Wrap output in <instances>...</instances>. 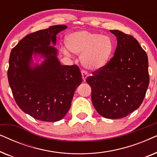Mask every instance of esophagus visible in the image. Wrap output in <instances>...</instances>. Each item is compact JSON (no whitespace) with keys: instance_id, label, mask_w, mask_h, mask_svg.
I'll return each mask as SVG.
<instances>
[{"instance_id":"esophagus-1","label":"esophagus","mask_w":157,"mask_h":157,"mask_svg":"<svg viewBox=\"0 0 157 157\" xmlns=\"http://www.w3.org/2000/svg\"><path fill=\"white\" fill-rule=\"evenodd\" d=\"M81 74H82L83 81H85L86 79V78L88 77V76H89V74H88L87 71H81Z\"/></svg>"}]
</instances>
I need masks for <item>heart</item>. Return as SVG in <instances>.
<instances>
[{
	"label": "heart",
	"mask_w": 157,
	"mask_h": 157,
	"mask_svg": "<svg viewBox=\"0 0 157 157\" xmlns=\"http://www.w3.org/2000/svg\"><path fill=\"white\" fill-rule=\"evenodd\" d=\"M66 48L71 52L81 56L83 67L96 71L102 68L108 62L113 49V43L110 36L100 35L87 31H79L66 36ZM64 55L70 56L67 50L63 49Z\"/></svg>",
	"instance_id": "obj_1"
}]
</instances>
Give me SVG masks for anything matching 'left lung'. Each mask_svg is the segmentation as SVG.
<instances>
[{"label": "left lung", "instance_id": "obj_1", "mask_svg": "<svg viewBox=\"0 0 157 157\" xmlns=\"http://www.w3.org/2000/svg\"><path fill=\"white\" fill-rule=\"evenodd\" d=\"M117 39L114 55L86 78L94 108L106 119H121L141 106L149 83L148 57L136 38L110 30Z\"/></svg>", "mask_w": 157, "mask_h": 157}]
</instances>
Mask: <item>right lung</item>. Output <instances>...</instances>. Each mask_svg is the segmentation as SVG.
Masks as SVG:
<instances>
[{
    "label": "right lung",
    "instance_id": "obj_1",
    "mask_svg": "<svg viewBox=\"0 0 157 157\" xmlns=\"http://www.w3.org/2000/svg\"><path fill=\"white\" fill-rule=\"evenodd\" d=\"M67 29L65 25L30 33L12 49L8 70V83L21 110L34 119L54 122L63 119L69 110L77 87L82 82L76 65H61L56 35ZM44 59L33 66V56Z\"/></svg>",
    "mask_w": 157,
    "mask_h": 157
}]
</instances>
